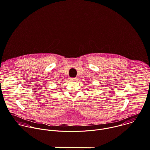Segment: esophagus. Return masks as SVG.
<instances>
[{
  "label": "esophagus",
  "mask_w": 150,
  "mask_h": 150,
  "mask_svg": "<svg viewBox=\"0 0 150 150\" xmlns=\"http://www.w3.org/2000/svg\"><path fill=\"white\" fill-rule=\"evenodd\" d=\"M75 80H76V78H70V81H74Z\"/></svg>",
  "instance_id": "esophagus-1"
}]
</instances>
